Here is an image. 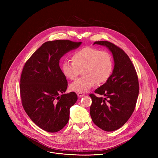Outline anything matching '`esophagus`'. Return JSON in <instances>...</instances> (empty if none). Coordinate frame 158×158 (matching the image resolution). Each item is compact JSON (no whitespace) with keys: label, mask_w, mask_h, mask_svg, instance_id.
<instances>
[{"label":"esophagus","mask_w":158,"mask_h":158,"mask_svg":"<svg viewBox=\"0 0 158 158\" xmlns=\"http://www.w3.org/2000/svg\"><path fill=\"white\" fill-rule=\"evenodd\" d=\"M85 95H84V94H82V93H77V96L79 97H83Z\"/></svg>","instance_id":"esophagus-1"}]
</instances>
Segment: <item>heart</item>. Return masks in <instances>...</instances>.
<instances>
[{"instance_id":"1","label":"heart","mask_w":158,"mask_h":158,"mask_svg":"<svg viewBox=\"0 0 158 158\" xmlns=\"http://www.w3.org/2000/svg\"><path fill=\"white\" fill-rule=\"evenodd\" d=\"M71 59L72 62L64 61L62 64L64 76L73 80L81 69L84 75L70 85V89L73 92H87L97 83L102 85L106 82L113 72V58L107 51L85 47L74 52Z\"/></svg>"}]
</instances>
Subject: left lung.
I'll return each mask as SVG.
<instances>
[{"label": "left lung", "instance_id": "8db88e82", "mask_svg": "<svg viewBox=\"0 0 158 158\" xmlns=\"http://www.w3.org/2000/svg\"><path fill=\"white\" fill-rule=\"evenodd\" d=\"M94 44L107 47L112 52L114 69L110 79L91 94L92 99L89 112L97 126L106 131H113L123 126L129 119L136 107L139 94V82L135 66L122 48L107 41Z\"/></svg>", "mask_w": 158, "mask_h": 158}]
</instances>
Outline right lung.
<instances>
[{"mask_svg": "<svg viewBox=\"0 0 158 158\" xmlns=\"http://www.w3.org/2000/svg\"><path fill=\"white\" fill-rule=\"evenodd\" d=\"M81 42L59 40L42 44L25 63L20 84L24 110L36 125L56 132L68 123L70 108L77 101L75 92L64 94L68 86L60 60Z\"/></svg>", "mask_w": 158, "mask_h": 158, "instance_id": "1", "label": "right lung"}]
</instances>
